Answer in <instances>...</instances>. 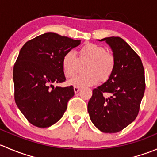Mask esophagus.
I'll return each instance as SVG.
<instances>
[{
  "mask_svg": "<svg viewBox=\"0 0 157 157\" xmlns=\"http://www.w3.org/2000/svg\"><path fill=\"white\" fill-rule=\"evenodd\" d=\"M80 87H78V86H74V93H78V92L80 91Z\"/></svg>",
  "mask_w": 157,
  "mask_h": 157,
  "instance_id": "obj_1",
  "label": "esophagus"
}]
</instances>
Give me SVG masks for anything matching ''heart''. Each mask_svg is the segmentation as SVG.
Wrapping results in <instances>:
<instances>
[{
	"mask_svg": "<svg viewBox=\"0 0 157 157\" xmlns=\"http://www.w3.org/2000/svg\"><path fill=\"white\" fill-rule=\"evenodd\" d=\"M80 61L79 62L78 61ZM84 66L86 73L74 76L68 80V84L74 86L94 85L100 80L105 81L112 75L115 66V57L106 52V48L96 44H86L79 52V59L74 51H68L62 58V69L66 77L74 75L80 65Z\"/></svg>",
	"mask_w": 157,
	"mask_h": 157,
	"instance_id": "b5f03b06",
	"label": "heart"
}]
</instances>
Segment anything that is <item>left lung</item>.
<instances>
[{"label": "left lung", "mask_w": 157, "mask_h": 157, "mask_svg": "<svg viewBox=\"0 0 157 157\" xmlns=\"http://www.w3.org/2000/svg\"><path fill=\"white\" fill-rule=\"evenodd\" d=\"M115 66L110 77L93 90L87 110L93 124L104 133H116L135 120L145 90L140 57L120 37H106ZM109 94V97H106Z\"/></svg>", "instance_id": "obj_1"}]
</instances>
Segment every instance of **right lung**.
Here are the masks:
<instances>
[{
	"label": "right lung",
	"mask_w": 157,
	"mask_h": 157,
	"mask_svg": "<svg viewBox=\"0 0 157 157\" xmlns=\"http://www.w3.org/2000/svg\"><path fill=\"white\" fill-rule=\"evenodd\" d=\"M80 44L55 33L28 41L20 49L13 67L14 99L17 107L33 125L48 128L59 121L74 95L73 86H54L65 81L64 54Z\"/></svg>",
	"instance_id": "right-lung-1"
}]
</instances>
